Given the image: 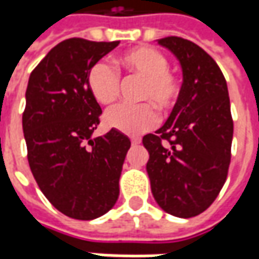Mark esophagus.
Masks as SVG:
<instances>
[{
	"label": "esophagus",
	"instance_id": "esophagus-1",
	"mask_svg": "<svg viewBox=\"0 0 259 259\" xmlns=\"http://www.w3.org/2000/svg\"><path fill=\"white\" fill-rule=\"evenodd\" d=\"M131 143H133V145H137L141 143V140H140V138H137V137H134V138H131Z\"/></svg>",
	"mask_w": 259,
	"mask_h": 259
}]
</instances>
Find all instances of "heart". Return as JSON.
I'll return each instance as SVG.
<instances>
[{"mask_svg":"<svg viewBox=\"0 0 259 259\" xmlns=\"http://www.w3.org/2000/svg\"><path fill=\"white\" fill-rule=\"evenodd\" d=\"M118 72L143 77L137 99L147 104H118L104 115L106 126L128 135L143 134L154 128L158 112L168 114L182 94V80L170 67L168 57L153 46L134 47L115 60ZM86 86L96 102L109 104L116 99L121 88V77L112 66L98 62L86 73ZM154 106V108L152 106Z\"/></svg>","mask_w":259,"mask_h":259,"instance_id":"1","label":"heart"}]
</instances>
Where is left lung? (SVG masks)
I'll use <instances>...</instances> for the list:
<instances>
[{
	"label": "left lung",
	"mask_w": 259,
	"mask_h": 259,
	"mask_svg": "<svg viewBox=\"0 0 259 259\" xmlns=\"http://www.w3.org/2000/svg\"><path fill=\"white\" fill-rule=\"evenodd\" d=\"M183 69L182 94L165 124L147 134V173L155 202L167 213L193 218L224 187L231 164L234 119L225 76L202 47L177 35L158 40Z\"/></svg>",
	"instance_id": "1"
}]
</instances>
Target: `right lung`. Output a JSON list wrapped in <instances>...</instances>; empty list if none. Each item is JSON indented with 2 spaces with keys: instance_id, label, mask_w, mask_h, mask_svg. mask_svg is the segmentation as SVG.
<instances>
[{
  "instance_id": "obj_1",
  "label": "right lung",
  "mask_w": 259,
  "mask_h": 259,
  "mask_svg": "<svg viewBox=\"0 0 259 259\" xmlns=\"http://www.w3.org/2000/svg\"><path fill=\"white\" fill-rule=\"evenodd\" d=\"M118 45L67 38L35 66L25 91L23 131L31 173L47 200L79 221L112 209L131 147L116 130L92 138L102 109L86 86V73Z\"/></svg>"
}]
</instances>
